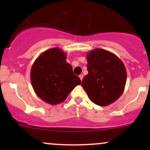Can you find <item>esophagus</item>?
<instances>
[{
    "mask_svg": "<svg viewBox=\"0 0 150 150\" xmlns=\"http://www.w3.org/2000/svg\"><path fill=\"white\" fill-rule=\"evenodd\" d=\"M79 77H80V79L81 80V81H82V79H83V77H84L83 75H82V74H81V75H79Z\"/></svg>",
    "mask_w": 150,
    "mask_h": 150,
    "instance_id": "esophagus-1",
    "label": "esophagus"
}]
</instances>
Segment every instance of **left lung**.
I'll use <instances>...</instances> for the list:
<instances>
[{
    "instance_id": "8db88e82",
    "label": "left lung",
    "mask_w": 150,
    "mask_h": 150,
    "mask_svg": "<svg viewBox=\"0 0 150 150\" xmlns=\"http://www.w3.org/2000/svg\"><path fill=\"white\" fill-rule=\"evenodd\" d=\"M88 75L82 87L90 100L101 106L112 104L124 91L127 73L121 60L102 49L92 50L87 54Z\"/></svg>"
}]
</instances>
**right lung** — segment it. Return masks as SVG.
<instances>
[{"mask_svg": "<svg viewBox=\"0 0 150 150\" xmlns=\"http://www.w3.org/2000/svg\"><path fill=\"white\" fill-rule=\"evenodd\" d=\"M66 53L57 47L44 51L31 69V82L36 94L44 102L58 104L80 85V77L74 75L71 65L66 62Z\"/></svg>", "mask_w": 150, "mask_h": 150, "instance_id": "obj_1", "label": "right lung"}]
</instances>
